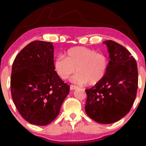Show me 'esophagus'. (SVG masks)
<instances>
[{
    "label": "esophagus",
    "mask_w": 146,
    "mask_h": 146,
    "mask_svg": "<svg viewBox=\"0 0 146 146\" xmlns=\"http://www.w3.org/2000/svg\"><path fill=\"white\" fill-rule=\"evenodd\" d=\"M77 88L78 87L75 85H73V84L70 85V90H75L76 88Z\"/></svg>",
    "instance_id": "esophagus-1"
}]
</instances>
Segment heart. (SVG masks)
Instances as JSON below:
<instances>
[{"label": "heart", "instance_id": "b5f03b06", "mask_svg": "<svg viewBox=\"0 0 146 146\" xmlns=\"http://www.w3.org/2000/svg\"><path fill=\"white\" fill-rule=\"evenodd\" d=\"M66 56L59 55L54 60V67L58 75L66 80L76 71L72 78L74 82L94 85L100 81L106 74L108 60L104 54L83 46H76L68 50Z\"/></svg>", "mask_w": 146, "mask_h": 146}]
</instances>
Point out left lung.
I'll use <instances>...</instances> for the list:
<instances>
[{
    "label": "left lung",
    "mask_w": 146,
    "mask_h": 146,
    "mask_svg": "<svg viewBox=\"0 0 146 146\" xmlns=\"http://www.w3.org/2000/svg\"><path fill=\"white\" fill-rule=\"evenodd\" d=\"M107 45L110 60L103 78L87 94L85 110L98 123L108 124L129 112L136 97L138 72L136 61L127 50L112 40Z\"/></svg>",
    "instance_id": "left-lung-1"
}]
</instances>
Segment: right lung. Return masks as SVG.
Listing matches in <instances>:
<instances>
[{"mask_svg": "<svg viewBox=\"0 0 146 146\" xmlns=\"http://www.w3.org/2000/svg\"><path fill=\"white\" fill-rule=\"evenodd\" d=\"M52 42L36 40L19 53L12 67V98L30 123L46 125L58 115L70 86L58 75Z\"/></svg>", "mask_w": 146, "mask_h": 146, "instance_id": "add662e5", "label": "right lung"}]
</instances>
